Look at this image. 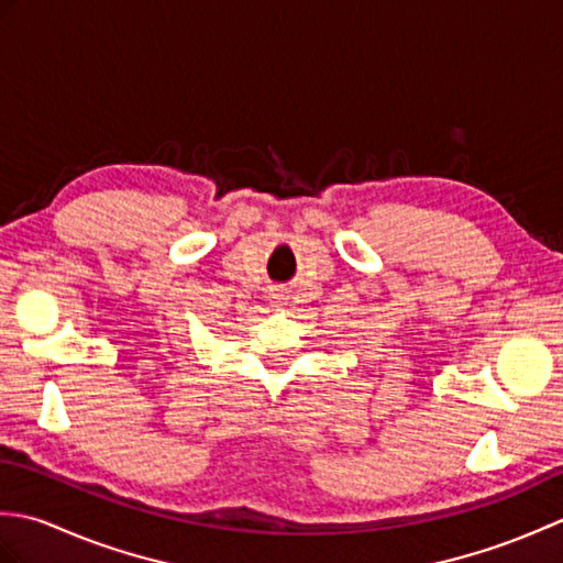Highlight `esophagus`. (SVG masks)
<instances>
[{"mask_svg":"<svg viewBox=\"0 0 563 563\" xmlns=\"http://www.w3.org/2000/svg\"><path fill=\"white\" fill-rule=\"evenodd\" d=\"M285 300H288V295H285V290H273L271 292V302L273 307H283Z\"/></svg>","mask_w":563,"mask_h":563,"instance_id":"obj_1","label":"esophagus"}]
</instances>
